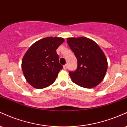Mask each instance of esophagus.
Wrapping results in <instances>:
<instances>
[{
    "mask_svg": "<svg viewBox=\"0 0 127 127\" xmlns=\"http://www.w3.org/2000/svg\"><path fill=\"white\" fill-rule=\"evenodd\" d=\"M68 68V65L67 64H65V65H64V69H66Z\"/></svg>",
    "mask_w": 127,
    "mask_h": 127,
    "instance_id": "34e87169",
    "label": "esophagus"
}]
</instances>
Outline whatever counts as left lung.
<instances>
[{"mask_svg":"<svg viewBox=\"0 0 127 127\" xmlns=\"http://www.w3.org/2000/svg\"><path fill=\"white\" fill-rule=\"evenodd\" d=\"M66 40L78 62L77 69L69 72L72 81L82 87H96L105 78L108 69L103 52L95 41L86 37H69Z\"/></svg>","mask_w":127,"mask_h":127,"instance_id":"8db88e82","label":"left lung"}]
</instances>
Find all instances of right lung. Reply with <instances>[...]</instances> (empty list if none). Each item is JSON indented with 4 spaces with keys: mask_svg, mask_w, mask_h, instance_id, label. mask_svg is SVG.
<instances>
[{
    "mask_svg": "<svg viewBox=\"0 0 127 127\" xmlns=\"http://www.w3.org/2000/svg\"><path fill=\"white\" fill-rule=\"evenodd\" d=\"M64 39L49 37L38 40L28 49L22 61L26 80L35 89H44L54 83L63 68L59 64L56 49Z\"/></svg>",
    "mask_w": 127,
    "mask_h": 127,
    "instance_id": "add662e5",
    "label": "right lung"
}]
</instances>
